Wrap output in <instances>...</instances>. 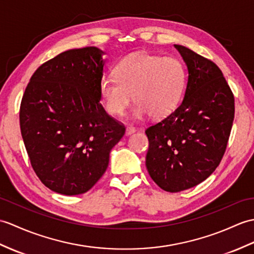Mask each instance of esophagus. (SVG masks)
<instances>
[{"label": "esophagus", "instance_id": "esophagus-1", "mask_svg": "<svg viewBox=\"0 0 254 254\" xmlns=\"http://www.w3.org/2000/svg\"><path fill=\"white\" fill-rule=\"evenodd\" d=\"M135 131H136V129H135V127H132V126H128V127H127L126 134H127V135H131V134H133Z\"/></svg>", "mask_w": 254, "mask_h": 254}]
</instances>
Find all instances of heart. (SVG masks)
Segmentation results:
<instances>
[{
    "mask_svg": "<svg viewBox=\"0 0 254 254\" xmlns=\"http://www.w3.org/2000/svg\"><path fill=\"white\" fill-rule=\"evenodd\" d=\"M116 76H104L100 94L109 114L123 116L134 98L133 117L141 119L168 116L178 106L185 87L186 72L174 57L134 53L119 62ZM133 97H131V95Z\"/></svg>",
    "mask_w": 254,
    "mask_h": 254,
    "instance_id": "heart-1",
    "label": "heart"
}]
</instances>
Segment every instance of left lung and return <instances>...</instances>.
Here are the masks:
<instances>
[{
    "label": "left lung",
    "mask_w": 254,
    "mask_h": 254,
    "mask_svg": "<svg viewBox=\"0 0 254 254\" xmlns=\"http://www.w3.org/2000/svg\"><path fill=\"white\" fill-rule=\"evenodd\" d=\"M188 81L183 102L146 128V167L163 190L179 192L207 180L219 167L231 135L235 98L216 64L182 45Z\"/></svg>",
    "instance_id": "obj_1"
}]
</instances>
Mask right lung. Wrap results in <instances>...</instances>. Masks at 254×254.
<instances>
[{
	"label": "right lung",
	"instance_id": "obj_1",
	"mask_svg": "<svg viewBox=\"0 0 254 254\" xmlns=\"http://www.w3.org/2000/svg\"><path fill=\"white\" fill-rule=\"evenodd\" d=\"M103 54L95 46L61 53L35 70L23 93L19 121L29 159L58 193L90 190L126 133L100 104Z\"/></svg>",
	"mask_w": 254,
	"mask_h": 254
}]
</instances>
